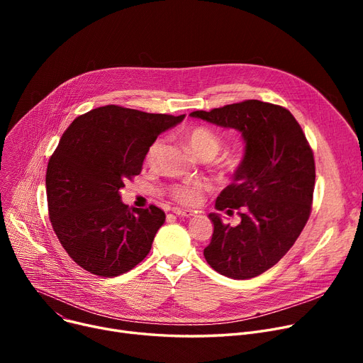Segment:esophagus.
<instances>
[{
    "instance_id": "34e87169",
    "label": "esophagus",
    "mask_w": 363,
    "mask_h": 363,
    "mask_svg": "<svg viewBox=\"0 0 363 363\" xmlns=\"http://www.w3.org/2000/svg\"><path fill=\"white\" fill-rule=\"evenodd\" d=\"M172 212H174L178 216H182V218H189V216L194 215L193 211H185V208H179V207H174V208H172Z\"/></svg>"
}]
</instances>
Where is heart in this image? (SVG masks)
I'll return each mask as SVG.
<instances>
[{"mask_svg": "<svg viewBox=\"0 0 363 363\" xmlns=\"http://www.w3.org/2000/svg\"><path fill=\"white\" fill-rule=\"evenodd\" d=\"M186 141L196 155L200 157L211 156L213 159L222 147V141L218 133L207 126L193 128L188 132ZM163 150H164L163 138H157L156 141H152L145 155L147 163L155 164L162 156ZM208 188H211V184L208 182L201 179H193V181H185V182L170 185L169 194L175 201L184 206H196L203 200V196L206 191H208Z\"/></svg>", "mask_w": 363, "mask_h": 363, "instance_id": "heart-1", "label": "heart"}]
</instances>
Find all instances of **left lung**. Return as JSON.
<instances>
[{
  "label": "left lung",
  "instance_id": "obj_1",
  "mask_svg": "<svg viewBox=\"0 0 363 363\" xmlns=\"http://www.w3.org/2000/svg\"><path fill=\"white\" fill-rule=\"evenodd\" d=\"M189 116L237 129L244 138L234 182L215 206L228 215L237 211L240 222L233 226L208 215L215 228L204 257L220 275L255 278L291 249L311 216L313 151L293 114L277 104L245 100Z\"/></svg>",
  "mask_w": 363,
  "mask_h": 363
}]
</instances>
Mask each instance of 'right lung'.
I'll return each instance as SVG.
<instances>
[{"mask_svg":"<svg viewBox=\"0 0 363 363\" xmlns=\"http://www.w3.org/2000/svg\"><path fill=\"white\" fill-rule=\"evenodd\" d=\"M184 118L110 104L65 130L47 167L48 215L63 249L85 271L118 277L150 253L166 215L152 204L129 207L119 191L141 174L151 143Z\"/></svg>","mask_w":363,"mask_h":363,"instance_id":"add662e5","label":"right lung"}]
</instances>
